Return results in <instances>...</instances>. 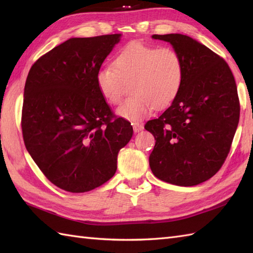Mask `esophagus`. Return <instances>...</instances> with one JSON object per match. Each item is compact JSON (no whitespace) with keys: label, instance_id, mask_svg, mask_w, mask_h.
I'll use <instances>...</instances> for the list:
<instances>
[{"label":"esophagus","instance_id":"esophagus-1","mask_svg":"<svg viewBox=\"0 0 253 253\" xmlns=\"http://www.w3.org/2000/svg\"><path fill=\"white\" fill-rule=\"evenodd\" d=\"M132 128H133V131L135 132H139L143 129V125L140 123H133L132 124Z\"/></svg>","mask_w":253,"mask_h":253}]
</instances>
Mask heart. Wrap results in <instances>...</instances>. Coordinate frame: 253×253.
Segmentation results:
<instances>
[{
  "label": "heart",
  "mask_w": 253,
  "mask_h": 253,
  "mask_svg": "<svg viewBox=\"0 0 253 253\" xmlns=\"http://www.w3.org/2000/svg\"><path fill=\"white\" fill-rule=\"evenodd\" d=\"M185 66L178 51L133 41L117 53L113 66L96 73V84L111 104L121 103L127 84L132 95L117 109V114L130 122L141 121L154 107L169 105L179 93Z\"/></svg>",
  "instance_id": "1"
}]
</instances>
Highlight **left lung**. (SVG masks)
Returning a JSON list of instances; mask_svg holds the SVG:
<instances>
[{
	"label": "left lung",
	"instance_id": "obj_1",
	"mask_svg": "<svg viewBox=\"0 0 253 253\" xmlns=\"http://www.w3.org/2000/svg\"><path fill=\"white\" fill-rule=\"evenodd\" d=\"M179 52L184 82L170 106L144 128L155 138L149 164L159 179L196 186L222 168L237 129L240 105L228 64L192 38L153 35Z\"/></svg>",
	"mask_w": 253,
	"mask_h": 253
}]
</instances>
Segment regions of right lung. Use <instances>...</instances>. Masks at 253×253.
I'll return each instance as SVG.
<instances>
[{"instance_id": "obj_1", "label": "right lung", "mask_w": 253, "mask_h": 253, "mask_svg": "<svg viewBox=\"0 0 253 253\" xmlns=\"http://www.w3.org/2000/svg\"><path fill=\"white\" fill-rule=\"evenodd\" d=\"M120 34L72 38L38 58L26 79L21 130L27 151L52 184L80 193L114 176L132 126L117 117L96 73Z\"/></svg>"}]
</instances>
